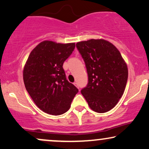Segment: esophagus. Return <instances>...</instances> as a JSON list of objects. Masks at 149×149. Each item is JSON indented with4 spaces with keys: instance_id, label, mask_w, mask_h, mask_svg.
I'll list each match as a JSON object with an SVG mask.
<instances>
[{
    "instance_id": "esophagus-1",
    "label": "esophagus",
    "mask_w": 149,
    "mask_h": 149,
    "mask_svg": "<svg viewBox=\"0 0 149 149\" xmlns=\"http://www.w3.org/2000/svg\"><path fill=\"white\" fill-rule=\"evenodd\" d=\"M74 85L75 86H76L77 88H79V85H78V83H77V82H74Z\"/></svg>"
}]
</instances>
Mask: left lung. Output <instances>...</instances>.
<instances>
[{"label":"left lung","mask_w":149,"mask_h":149,"mask_svg":"<svg viewBox=\"0 0 149 149\" xmlns=\"http://www.w3.org/2000/svg\"><path fill=\"white\" fill-rule=\"evenodd\" d=\"M88 73V84L81 93L90 108L103 113L114 108L122 97L128 80L127 65L113 44L91 39L76 44Z\"/></svg>","instance_id":"left-lung-1"}]
</instances>
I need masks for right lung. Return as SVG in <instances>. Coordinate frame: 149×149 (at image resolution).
Listing matches in <instances>:
<instances>
[{"label":"right lung","instance_id":"1","mask_svg":"<svg viewBox=\"0 0 149 149\" xmlns=\"http://www.w3.org/2000/svg\"><path fill=\"white\" fill-rule=\"evenodd\" d=\"M75 43L45 41L31 52L23 70L25 88L40 109L53 115L69 110L79 90L70 83L63 68Z\"/></svg>","mask_w":149,"mask_h":149}]
</instances>
